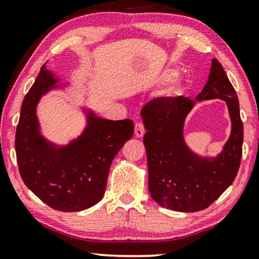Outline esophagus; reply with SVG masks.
I'll use <instances>...</instances> for the list:
<instances>
[{
  "label": "esophagus",
  "mask_w": 259,
  "mask_h": 259,
  "mask_svg": "<svg viewBox=\"0 0 259 259\" xmlns=\"http://www.w3.org/2000/svg\"><path fill=\"white\" fill-rule=\"evenodd\" d=\"M134 133L136 138H142L145 133L144 130V125L142 123H136L135 124V128H134Z\"/></svg>",
  "instance_id": "1"
}]
</instances>
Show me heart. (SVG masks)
Masks as SVG:
<instances>
[{"instance_id":"b5f03b06","label":"heart","mask_w":259,"mask_h":259,"mask_svg":"<svg viewBox=\"0 0 259 259\" xmlns=\"http://www.w3.org/2000/svg\"><path fill=\"white\" fill-rule=\"evenodd\" d=\"M178 75V70L174 69V67H170V69L164 70L160 75L161 82H164V83H168V82L174 81Z\"/></svg>"}]
</instances>
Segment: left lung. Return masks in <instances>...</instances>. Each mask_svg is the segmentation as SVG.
<instances>
[{
  "mask_svg": "<svg viewBox=\"0 0 259 259\" xmlns=\"http://www.w3.org/2000/svg\"><path fill=\"white\" fill-rule=\"evenodd\" d=\"M222 99L231 118V134L215 158L199 157L184 140V123L195 100L188 97H160L142 110L146 133L149 190L159 205L178 212L208 207L233 183L242 155L243 125L235 88L221 63L212 60L208 80L196 100Z\"/></svg>",
  "mask_w": 259,
  "mask_h": 259,
  "instance_id": "8db88e82",
  "label": "left lung"
}]
</instances>
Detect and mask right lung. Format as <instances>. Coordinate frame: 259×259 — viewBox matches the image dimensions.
Wrapping results in <instances>:
<instances>
[{
  "label": "right lung",
  "instance_id": "obj_1",
  "mask_svg": "<svg viewBox=\"0 0 259 259\" xmlns=\"http://www.w3.org/2000/svg\"><path fill=\"white\" fill-rule=\"evenodd\" d=\"M57 82L44 64L24 97L16 132L17 161L23 183L38 198L57 211L77 212L104 196L110 164L133 136L134 124L84 110L88 124L79 138L63 146L50 142L39 131L36 108Z\"/></svg>",
  "mask_w": 259,
  "mask_h": 259
}]
</instances>
